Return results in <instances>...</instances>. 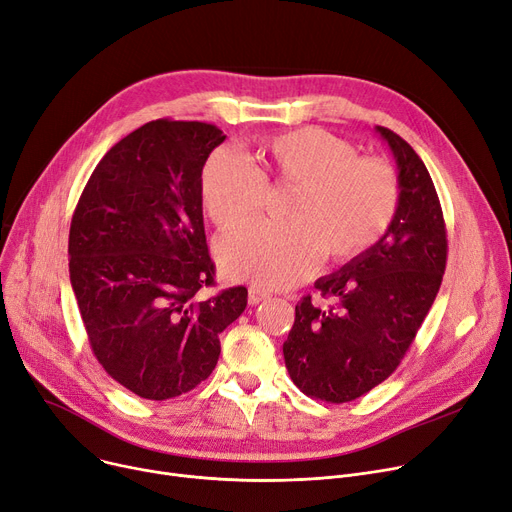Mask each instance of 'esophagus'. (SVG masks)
<instances>
[{
	"mask_svg": "<svg viewBox=\"0 0 512 512\" xmlns=\"http://www.w3.org/2000/svg\"><path fill=\"white\" fill-rule=\"evenodd\" d=\"M270 299V294H267L265 290H259V288H249V305H259L261 301Z\"/></svg>",
	"mask_w": 512,
	"mask_h": 512,
	"instance_id": "esophagus-1",
	"label": "esophagus"
}]
</instances>
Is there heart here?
Returning a JSON list of instances; mask_svg holds the SVG:
<instances>
[{
	"label": "heart",
	"instance_id": "b5f03b06",
	"mask_svg": "<svg viewBox=\"0 0 512 512\" xmlns=\"http://www.w3.org/2000/svg\"><path fill=\"white\" fill-rule=\"evenodd\" d=\"M270 168L299 186L288 205L292 222H257L218 242L226 276L284 290L313 276L326 257L353 259L392 226L400 184L392 166L321 128L290 130L267 141ZM267 195V178L234 147L215 149L201 172V199L211 222L232 228L253 220Z\"/></svg>",
	"mask_w": 512,
	"mask_h": 512
}]
</instances>
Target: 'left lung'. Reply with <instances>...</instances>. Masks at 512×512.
Returning <instances> with one entry per match:
<instances>
[{
    "label": "left lung",
    "instance_id": "1",
    "mask_svg": "<svg viewBox=\"0 0 512 512\" xmlns=\"http://www.w3.org/2000/svg\"><path fill=\"white\" fill-rule=\"evenodd\" d=\"M398 168L400 203L388 232L315 288L336 307L311 297L294 307L284 342L290 380L307 396L351 402L390 378L432 309L446 270V226L436 186L415 149L375 126Z\"/></svg>",
    "mask_w": 512,
    "mask_h": 512
}]
</instances>
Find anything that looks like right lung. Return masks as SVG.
Instances as JSON below:
<instances>
[{
	"mask_svg": "<svg viewBox=\"0 0 512 512\" xmlns=\"http://www.w3.org/2000/svg\"><path fill=\"white\" fill-rule=\"evenodd\" d=\"M224 139L205 122H147L103 155L72 215L70 282L93 353L147 400L207 380L247 307L245 286L199 294L215 284L201 172Z\"/></svg>",
	"mask_w": 512,
	"mask_h": 512,
	"instance_id": "add662e5",
	"label": "right lung"
}]
</instances>
